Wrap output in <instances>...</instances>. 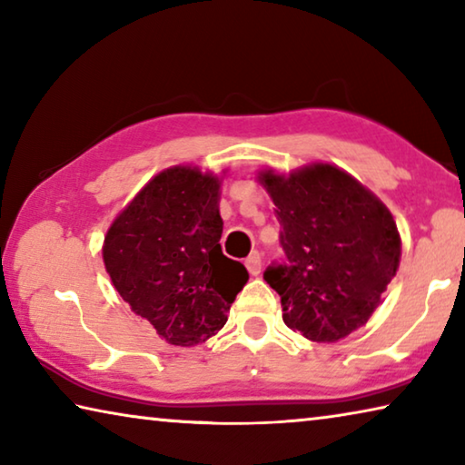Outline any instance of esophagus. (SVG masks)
I'll return each instance as SVG.
<instances>
[{
  "mask_svg": "<svg viewBox=\"0 0 465 465\" xmlns=\"http://www.w3.org/2000/svg\"><path fill=\"white\" fill-rule=\"evenodd\" d=\"M246 269H248L250 274H254V277L258 272H261V269H262L261 252H252V254L246 258Z\"/></svg>",
  "mask_w": 465,
  "mask_h": 465,
  "instance_id": "1",
  "label": "esophagus"
}]
</instances>
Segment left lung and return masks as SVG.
<instances>
[{"instance_id": "left-lung-1", "label": "left lung", "mask_w": 465, "mask_h": 465, "mask_svg": "<svg viewBox=\"0 0 465 465\" xmlns=\"http://www.w3.org/2000/svg\"><path fill=\"white\" fill-rule=\"evenodd\" d=\"M287 261L264 281L281 295L282 322L316 342H336L371 318L396 277L400 233L388 207L344 170L312 163L261 172Z\"/></svg>"}]
</instances>
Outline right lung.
Returning a JSON list of instances; mask_svg holds the SVG:
<instances>
[{
	"instance_id": "1",
	"label": "right lung",
	"mask_w": 465,
	"mask_h": 465,
	"mask_svg": "<svg viewBox=\"0 0 465 465\" xmlns=\"http://www.w3.org/2000/svg\"><path fill=\"white\" fill-rule=\"evenodd\" d=\"M219 178L174 166L141 188L106 232L102 258L131 310L174 346L217 334L248 281L223 256Z\"/></svg>"
}]
</instances>
